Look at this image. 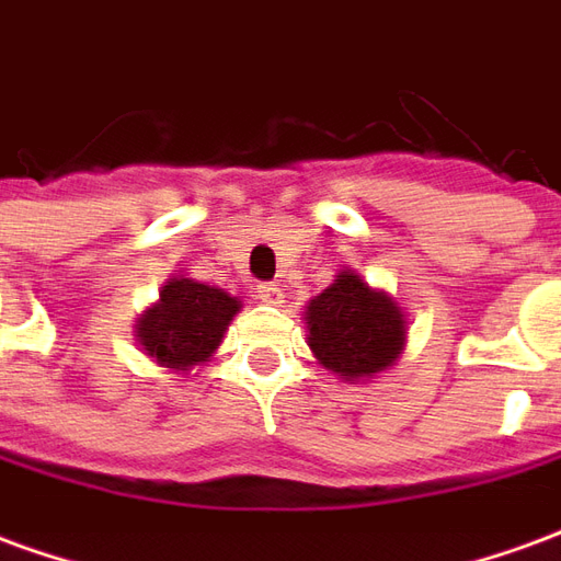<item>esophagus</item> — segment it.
<instances>
[{
    "label": "esophagus",
    "instance_id": "esophagus-1",
    "mask_svg": "<svg viewBox=\"0 0 561 561\" xmlns=\"http://www.w3.org/2000/svg\"><path fill=\"white\" fill-rule=\"evenodd\" d=\"M257 300H261V304H282V288L276 282L257 285Z\"/></svg>",
    "mask_w": 561,
    "mask_h": 561
}]
</instances>
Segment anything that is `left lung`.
Wrapping results in <instances>:
<instances>
[{"label": "left lung", "mask_w": 561, "mask_h": 561, "mask_svg": "<svg viewBox=\"0 0 561 561\" xmlns=\"http://www.w3.org/2000/svg\"><path fill=\"white\" fill-rule=\"evenodd\" d=\"M304 321L312 357L348 385L373 381L405 352L402 306L352 267L306 304Z\"/></svg>", "instance_id": "1"}]
</instances>
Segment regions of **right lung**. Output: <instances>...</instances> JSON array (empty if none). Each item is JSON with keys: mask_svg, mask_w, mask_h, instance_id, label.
<instances>
[{"mask_svg": "<svg viewBox=\"0 0 561 561\" xmlns=\"http://www.w3.org/2000/svg\"><path fill=\"white\" fill-rule=\"evenodd\" d=\"M243 304L225 288L197 282L183 270L161 285L159 300L135 321V342L152 364L188 376L219 348Z\"/></svg>", "mask_w": 561, "mask_h": 561, "instance_id": "obj_1", "label": "right lung"}]
</instances>
